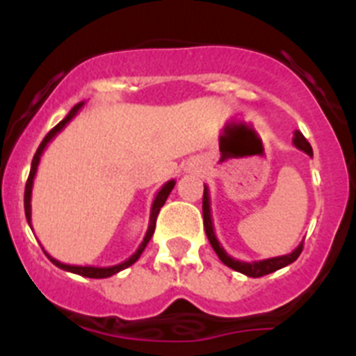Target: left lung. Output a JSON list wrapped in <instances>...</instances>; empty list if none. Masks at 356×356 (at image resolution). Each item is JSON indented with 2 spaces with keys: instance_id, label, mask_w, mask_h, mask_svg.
Masks as SVG:
<instances>
[{
  "instance_id": "1",
  "label": "left lung",
  "mask_w": 356,
  "mask_h": 356,
  "mask_svg": "<svg viewBox=\"0 0 356 356\" xmlns=\"http://www.w3.org/2000/svg\"><path fill=\"white\" fill-rule=\"evenodd\" d=\"M292 143H294V146L298 147V149L305 151L308 156H314L312 146L308 144V140L305 139L301 131L298 130L294 131V139H292ZM203 225H205V232H207V237H209L210 246L213 248V251L217 253L219 260H221L225 266L232 267L234 271H238L242 273V275L251 276V278H260V276L269 275V273H275L278 271V269H282V267L289 266V264H292L298 257H300L301 250H303V242H301L300 246L296 248L292 253L282 254V257H273V259H266V260H254V262H241V260L229 257V254L225 251V248L221 246V242L217 241L216 232H213L212 209H210V193L207 185H205V193H203Z\"/></svg>"
}]
</instances>
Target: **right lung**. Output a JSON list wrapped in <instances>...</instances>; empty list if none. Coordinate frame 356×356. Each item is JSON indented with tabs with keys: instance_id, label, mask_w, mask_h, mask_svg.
<instances>
[{
	"instance_id": "add662e5",
	"label": "right lung",
	"mask_w": 356,
	"mask_h": 356,
	"mask_svg": "<svg viewBox=\"0 0 356 356\" xmlns=\"http://www.w3.org/2000/svg\"><path fill=\"white\" fill-rule=\"evenodd\" d=\"M85 103H78V105L72 106L71 110H69V114L65 115L64 119H62L58 124H56L55 128H53L51 131H49L46 137L42 139V143H40L39 149H37V153L33 155V160H31V169H30V176H28V181H26V188H24V213H26V221L28 225H31V188H33V180H35V175H37V168H39V162H40V156H42L44 149H46V146H48L49 143H51L53 139H55L56 135L60 134L62 130L65 128V124H67L69 121H71L74 115L80 112V108L83 106ZM176 180H169L168 184H163L162 188H160L159 193H156L155 200H153V205H151V212H149V225H147V232L146 235H144L143 242H140V246L137 248V251H135L134 254H131L130 259H127L124 262L121 264H115V266H110V267H94V266H71V264H64L60 262V260L53 259L51 254L48 253V251H44L46 253V257H48L49 260H51L53 264H55L56 267H60V269H64V271H69V273H74V275H80V276H87V278H108V276L115 275V273L122 271V269H127V267H130L131 264H135L137 260H139V257L143 254L144 248L147 246V242H149L151 235H153V232H155V225H156V216H159L160 209L163 207V203H165V200H168V196L171 194L172 187H175Z\"/></svg>"
}]
</instances>
